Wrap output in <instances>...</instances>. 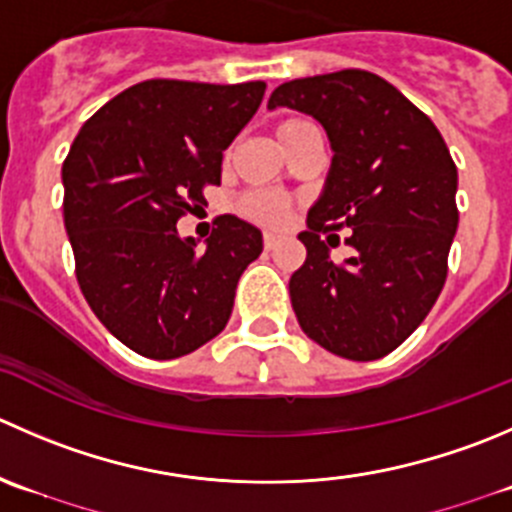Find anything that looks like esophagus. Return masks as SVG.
Returning a JSON list of instances; mask_svg holds the SVG:
<instances>
[{
	"label": "esophagus",
	"mask_w": 512,
	"mask_h": 512,
	"mask_svg": "<svg viewBox=\"0 0 512 512\" xmlns=\"http://www.w3.org/2000/svg\"><path fill=\"white\" fill-rule=\"evenodd\" d=\"M262 242H265V250H275L277 242H280V237H277V235H270V232H267L265 240H262Z\"/></svg>",
	"instance_id": "esophagus-1"
}]
</instances>
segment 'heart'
I'll use <instances>...</instances> for the list:
<instances>
[{
    "instance_id": "obj_1",
    "label": "heart",
    "mask_w": 512,
    "mask_h": 512,
    "mask_svg": "<svg viewBox=\"0 0 512 512\" xmlns=\"http://www.w3.org/2000/svg\"><path fill=\"white\" fill-rule=\"evenodd\" d=\"M305 122V119H285V122L277 127V137L285 135L287 130H292L295 124ZM240 212L247 217V220H255L260 225H282L287 220V212H290V202L285 200L277 192H267V190H255L247 192L245 197L240 200Z\"/></svg>"
}]
</instances>
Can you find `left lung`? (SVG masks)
I'll return each instance as SVG.
<instances>
[{
	"instance_id": "left-lung-1",
	"label": "left lung",
	"mask_w": 512,
	"mask_h": 512,
	"mask_svg": "<svg viewBox=\"0 0 512 512\" xmlns=\"http://www.w3.org/2000/svg\"><path fill=\"white\" fill-rule=\"evenodd\" d=\"M267 107L312 114L335 152L297 235L307 247L290 277L297 322L335 355L380 360L413 335L443 290L458 167L428 114L365 69L292 79ZM342 226L353 230V257L332 263L321 235Z\"/></svg>"
}]
</instances>
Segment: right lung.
<instances>
[{
	"instance_id": "obj_1",
	"label": "right lung",
	"mask_w": 512,
	"mask_h": 512,
	"mask_svg": "<svg viewBox=\"0 0 512 512\" xmlns=\"http://www.w3.org/2000/svg\"><path fill=\"white\" fill-rule=\"evenodd\" d=\"M265 82L147 79L92 114L62 165L64 227L79 290L119 342L175 360L225 330L262 232L220 215L207 247L177 220L220 185L222 152L257 112Z\"/></svg>"
}]
</instances>
